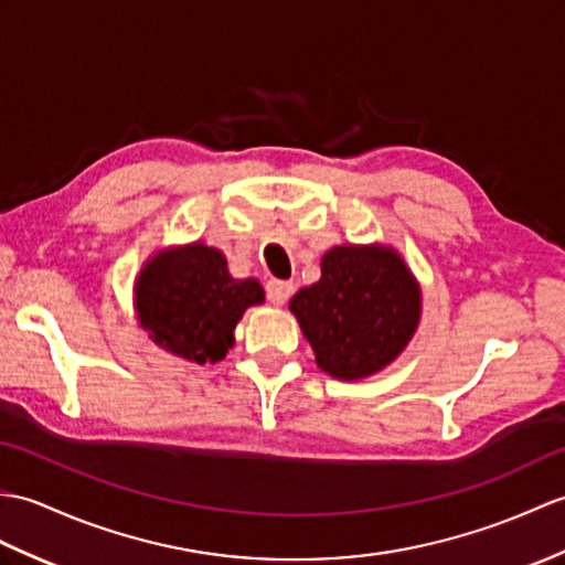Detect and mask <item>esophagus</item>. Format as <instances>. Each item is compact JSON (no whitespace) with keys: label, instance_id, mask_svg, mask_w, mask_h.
Segmentation results:
<instances>
[{"label":"esophagus","instance_id":"obj_1","mask_svg":"<svg viewBox=\"0 0 565 565\" xmlns=\"http://www.w3.org/2000/svg\"><path fill=\"white\" fill-rule=\"evenodd\" d=\"M294 294V284L291 281H281V279H271L267 284V298L271 306H284L288 298Z\"/></svg>","mask_w":565,"mask_h":565}]
</instances>
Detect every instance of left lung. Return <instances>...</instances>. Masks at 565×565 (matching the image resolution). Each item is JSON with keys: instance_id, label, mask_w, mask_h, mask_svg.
I'll use <instances>...</instances> for the list:
<instances>
[{"instance_id": "8db88e82", "label": "left lung", "mask_w": 565, "mask_h": 565, "mask_svg": "<svg viewBox=\"0 0 565 565\" xmlns=\"http://www.w3.org/2000/svg\"><path fill=\"white\" fill-rule=\"evenodd\" d=\"M320 279L291 298V312L320 371L363 380L399 359L422 322V284L392 245H334Z\"/></svg>"}]
</instances>
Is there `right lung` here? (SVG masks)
I'll return each mask as SVG.
<instances>
[{
	"mask_svg": "<svg viewBox=\"0 0 565 565\" xmlns=\"http://www.w3.org/2000/svg\"><path fill=\"white\" fill-rule=\"evenodd\" d=\"M262 303V284L231 277L226 255L202 241L156 250L135 281L141 330L159 349L200 365L226 359L235 324Z\"/></svg>",
	"mask_w": 565,
	"mask_h": 565,
	"instance_id": "obj_1",
	"label": "right lung"
}]
</instances>
